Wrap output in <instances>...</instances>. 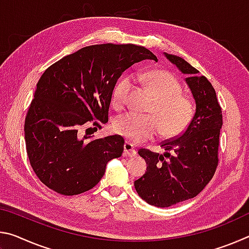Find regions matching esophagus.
Returning <instances> with one entry per match:
<instances>
[{
    "label": "esophagus",
    "mask_w": 249,
    "mask_h": 249,
    "mask_svg": "<svg viewBox=\"0 0 249 249\" xmlns=\"http://www.w3.org/2000/svg\"><path fill=\"white\" fill-rule=\"evenodd\" d=\"M124 155L128 156V157H134L136 155V150L134 149V147L129 142H125L124 144Z\"/></svg>",
    "instance_id": "34e87169"
}]
</instances>
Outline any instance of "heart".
Here are the masks:
<instances>
[{
  "instance_id": "b5f03b06",
  "label": "heart",
  "mask_w": 249,
  "mask_h": 249,
  "mask_svg": "<svg viewBox=\"0 0 249 249\" xmlns=\"http://www.w3.org/2000/svg\"><path fill=\"white\" fill-rule=\"evenodd\" d=\"M146 89L154 98L147 116L127 113L117 117L113 127L115 133L132 144H141L155 137L161 129L163 136L172 137L183 133L195 115L192 101L182 94V86L174 74L155 70L141 74ZM133 83L123 77L113 90V103L123 107L127 102Z\"/></svg>"
}]
</instances>
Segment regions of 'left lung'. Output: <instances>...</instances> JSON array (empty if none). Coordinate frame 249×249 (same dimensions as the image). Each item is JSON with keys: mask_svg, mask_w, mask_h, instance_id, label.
I'll return each mask as SVG.
<instances>
[{"mask_svg": "<svg viewBox=\"0 0 249 249\" xmlns=\"http://www.w3.org/2000/svg\"><path fill=\"white\" fill-rule=\"evenodd\" d=\"M167 59L187 74L185 82L196 100V113L190 125L178 137L162 142L163 155L138 150L145 159L146 174L134 182L142 200L157 208H168L192 199L203 190L218 165L222 108L215 90L204 75H199L181 57L165 53Z\"/></svg>", "mask_w": 249, "mask_h": 249, "instance_id": "8db88e82", "label": "left lung"}]
</instances>
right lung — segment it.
Wrapping results in <instances>:
<instances>
[{"instance_id": "obj_1", "label": "right lung", "mask_w": 249, "mask_h": 249, "mask_svg": "<svg viewBox=\"0 0 249 249\" xmlns=\"http://www.w3.org/2000/svg\"><path fill=\"white\" fill-rule=\"evenodd\" d=\"M157 60L136 45L87 46L54 62L41 75L25 119V142L34 172L62 196L90 190L107 163L123 154L124 140L112 135L90 140L84 124L102 128L117 80L130 66Z\"/></svg>"}]
</instances>
